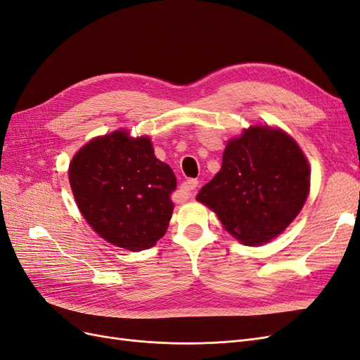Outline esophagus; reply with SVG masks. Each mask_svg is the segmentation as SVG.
I'll use <instances>...</instances> for the list:
<instances>
[{
    "label": "esophagus",
    "mask_w": 360,
    "mask_h": 360,
    "mask_svg": "<svg viewBox=\"0 0 360 360\" xmlns=\"http://www.w3.org/2000/svg\"><path fill=\"white\" fill-rule=\"evenodd\" d=\"M197 188H198V180L197 179H189L186 181H183L181 186H180L181 192H184V195H186V197H191L192 192L197 189Z\"/></svg>",
    "instance_id": "34e87169"
}]
</instances>
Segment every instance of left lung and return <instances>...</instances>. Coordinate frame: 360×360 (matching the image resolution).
<instances>
[{
    "label": "left lung",
    "instance_id": "obj_1",
    "mask_svg": "<svg viewBox=\"0 0 360 360\" xmlns=\"http://www.w3.org/2000/svg\"><path fill=\"white\" fill-rule=\"evenodd\" d=\"M309 192V167L287 134L250 127L228 143L222 168L197 195L228 233L245 245L281 234L297 216Z\"/></svg>",
    "mask_w": 360,
    "mask_h": 360
}]
</instances>
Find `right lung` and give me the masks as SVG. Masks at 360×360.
<instances>
[{"mask_svg":"<svg viewBox=\"0 0 360 360\" xmlns=\"http://www.w3.org/2000/svg\"><path fill=\"white\" fill-rule=\"evenodd\" d=\"M69 180L85 221L110 243L136 252L165 234L177 180L148 138L118 130L93 139L73 158Z\"/></svg>","mask_w":360,"mask_h":360,"instance_id":"obj_1","label":"right lung"}]
</instances>
